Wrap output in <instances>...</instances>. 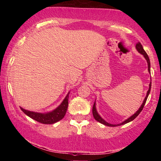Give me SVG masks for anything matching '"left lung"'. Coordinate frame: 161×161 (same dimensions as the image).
I'll return each mask as SVG.
<instances>
[{
    "label": "left lung",
    "mask_w": 161,
    "mask_h": 161,
    "mask_svg": "<svg viewBox=\"0 0 161 161\" xmlns=\"http://www.w3.org/2000/svg\"><path fill=\"white\" fill-rule=\"evenodd\" d=\"M136 49H137V51H138V52H139L140 53H142V54H143V56L145 57V58L146 59V60H147V65H148V71L150 72V70H151V69H150V68H151V64H150V60H149V57H148V56H147V53H146L145 51V50L143 49V47H142V45H141V43H140V42H138V43L136 44ZM151 82L150 83V84H149V89H148V91H147V95H146L145 98V100H144V101H143V103H142V106L140 107V108H139V109H138V111H136V114H133V115H132V116H130V117H129V118H128V119H127L126 120H125L124 122H123V123H121L120 124H117V125L110 124V123H107L106 121L104 120V119H103L102 118H101V116H99V114H97V110H96V108H95V104H94V105H93V108H92V114H93V116H94V118H95V119H96V120L98 121L99 123H102V124H104V125H108V126H116V125H123V124H125V123H129V122L132 121V120H133V119H135V118H136V116H138V114H139L140 113H141V111L142 110V109H143V108H144V106H145L146 101H147V97H148L149 93H150V91H151Z\"/></svg>",
    "instance_id": "left-lung-1"
}]
</instances>
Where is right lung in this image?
Masks as SVG:
<instances>
[{
	"instance_id": "obj_1",
	"label": "right lung",
	"mask_w": 161,
	"mask_h": 161,
	"mask_svg": "<svg viewBox=\"0 0 161 161\" xmlns=\"http://www.w3.org/2000/svg\"><path fill=\"white\" fill-rule=\"evenodd\" d=\"M69 94L66 95L65 99L63 101L61 104L58 108L55 109L53 111L47 113V114H41V113H36L32 111H29V110H25V109L21 108L23 112L26 114L28 116L31 117L32 119H35L37 122L43 124H53V123H57L65 116L66 110L68 108V98H69Z\"/></svg>"
}]
</instances>
